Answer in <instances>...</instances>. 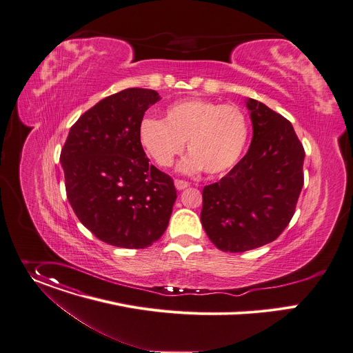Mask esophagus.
<instances>
[{
	"label": "esophagus",
	"instance_id": "esophagus-1",
	"mask_svg": "<svg viewBox=\"0 0 353 353\" xmlns=\"http://www.w3.org/2000/svg\"><path fill=\"white\" fill-rule=\"evenodd\" d=\"M174 185H176V188H177L179 191H181V190H184V188L188 187V183L184 181V180H174Z\"/></svg>",
	"mask_w": 353,
	"mask_h": 353
}]
</instances>
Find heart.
Segmentation results:
<instances>
[{
    "label": "heart",
    "mask_w": 353,
    "mask_h": 353,
    "mask_svg": "<svg viewBox=\"0 0 353 353\" xmlns=\"http://www.w3.org/2000/svg\"><path fill=\"white\" fill-rule=\"evenodd\" d=\"M249 128L245 114L235 105L190 99L168 107L165 119L145 118L139 141L160 168H169L183 152H190L179 165L183 173L204 169L208 176L230 172L245 150Z\"/></svg>",
    "instance_id": "heart-1"
}]
</instances>
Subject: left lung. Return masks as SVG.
Listing matches in <instances>:
<instances>
[{"label": "left lung", "instance_id": "8db88e82", "mask_svg": "<svg viewBox=\"0 0 353 353\" xmlns=\"http://www.w3.org/2000/svg\"><path fill=\"white\" fill-rule=\"evenodd\" d=\"M253 137L246 154L203 190L201 223L223 252H246L274 241L294 215L304 184V149L293 125L246 99Z\"/></svg>", "mask_w": 353, "mask_h": 353}]
</instances>
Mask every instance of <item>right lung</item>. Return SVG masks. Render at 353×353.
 Instances as JSON below:
<instances>
[{
  "label": "right lung",
  "mask_w": 353,
  "mask_h": 353,
  "mask_svg": "<svg viewBox=\"0 0 353 353\" xmlns=\"http://www.w3.org/2000/svg\"><path fill=\"white\" fill-rule=\"evenodd\" d=\"M160 95L126 88L85 111L61 149L69 203L100 241L143 249L163 235L177 199L170 176L160 172L139 141L145 111Z\"/></svg>",
  "instance_id": "obj_1"
}]
</instances>
